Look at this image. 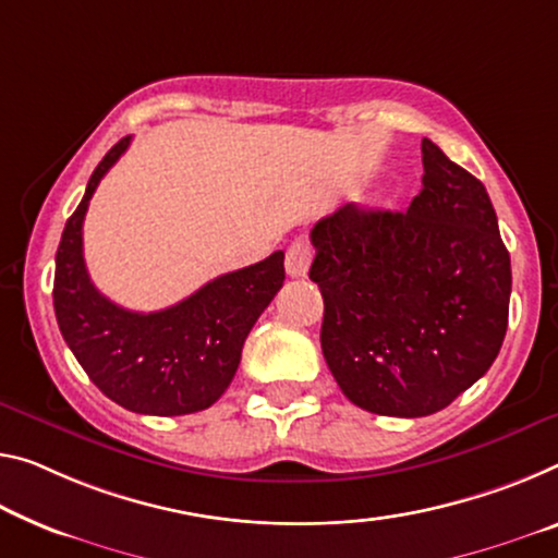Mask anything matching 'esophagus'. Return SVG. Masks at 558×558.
Here are the masks:
<instances>
[{"label":"esophagus","instance_id":"1","mask_svg":"<svg viewBox=\"0 0 558 558\" xmlns=\"http://www.w3.org/2000/svg\"><path fill=\"white\" fill-rule=\"evenodd\" d=\"M308 264H312V246H308L304 239H294V242L289 244L287 256H284L287 274L294 279H302L306 277Z\"/></svg>","mask_w":558,"mask_h":558}]
</instances>
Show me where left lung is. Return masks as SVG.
Returning <instances> with one entry per match:
<instances>
[{
	"label": "left lung",
	"instance_id": "1",
	"mask_svg": "<svg viewBox=\"0 0 558 558\" xmlns=\"http://www.w3.org/2000/svg\"><path fill=\"white\" fill-rule=\"evenodd\" d=\"M422 161L407 211L347 204L312 229L324 359L351 404L381 416L449 407L509 324L511 259L484 184L432 140Z\"/></svg>",
	"mask_w": 558,
	"mask_h": 558
}]
</instances>
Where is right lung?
I'll return each instance as SVG.
<instances>
[{"label":"right lung","instance_id":"obj_1","mask_svg":"<svg viewBox=\"0 0 558 558\" xmlns=\"http://www.w3.org/2000/svg\"><path fill=\"white\" fill-rule=\"evenodd\" d=\"M124 136L99 161L66 219L54 269L59 331L97 389L134 414L184 416L209 409L234 379L242 347L284 284V252L221 274L161 312H130L92 284L82 225L101 177L130 147Z\"/></svg>","mask_w":558,"mask_h":558}]
</instances>
